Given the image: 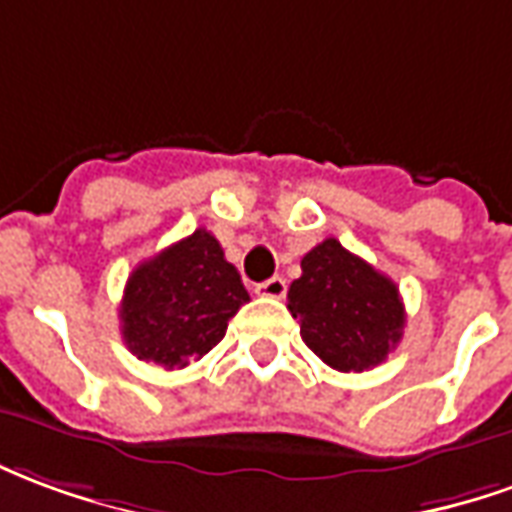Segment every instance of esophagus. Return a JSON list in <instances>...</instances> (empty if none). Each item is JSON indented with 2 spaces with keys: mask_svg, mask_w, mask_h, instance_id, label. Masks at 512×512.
I'll use <instances>...</instances> for the list:
<instances>
[{
  "mask_svg": "<svg viewBox=\"0 0 512 512\" xmlns=\"http://www.w3.org/2000/svg\"><path fill=\"white\" fill-rule=\"evenodd\" d=\"M256 295L262 297H273V300H281L286 295V281L281 275H275V278H267L264 284L256 286Z\"/></svg>",
  "mask_w": 512,
  "mask_h": 512,
  "instance_id": "esophagus-1",
  "label": "esophagus"
}]
</instances>
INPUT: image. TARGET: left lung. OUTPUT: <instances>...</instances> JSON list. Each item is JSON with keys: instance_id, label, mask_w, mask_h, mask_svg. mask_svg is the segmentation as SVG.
<instances>
[{"instance_id": "obj_1", "label": "left lung", "mask_w": 512, "mask_h": 512, "mask_svg": "<svg viewBox=\"0 0 512 512\" xmlns=\"http://www.w3.org/2000/svg\"><path fill=\"white\" fill-rule=\"evenodd\" d=\"M300 270L286 308L300 322L308 350L339 372L383 364L405 328L397 284L333 237L308 250Z\"/></svg>"}]
</instances>
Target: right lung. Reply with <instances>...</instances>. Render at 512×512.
<instances>
[{"mask_svg": "<svg viewBox=\"0 0 512 512\" xmlns=\"http://www.w3.org/2000/svg\"><path fill=\"white\" fill-rule=\"evenodd\" d=\"M250 297L206 228L159 250L126 281L121 333L140 361L181 369L204 358Z\"/></svg>", "mask_w": 512, "mask_h": 512, "instance_id": "add662e5", "label": "right lung"}]
</instances>
